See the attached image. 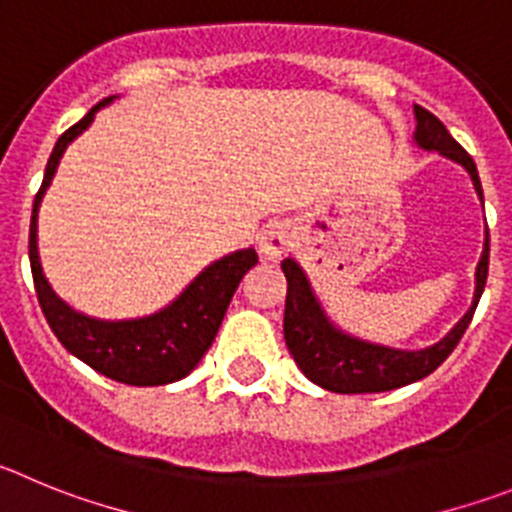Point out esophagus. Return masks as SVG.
I'll return each mask as SVG.
<instances>
[{
	"label": "esophagus",
	"mask_w": 512,
	"mask_h": 512,
	"mask_svg": "<svg viewBox=\"0 0 512 512\" xmlns=\"http://www.w3.org/2000/svg\"><path fill=\"white\" fill-rule=\"evenodd\" d=\"M296 242V232L293 227L285 222H270L267 227H262V232L257 234V247H260V255H265L267 260H278L285 252L293 247Z\"/></svg>",
	"instance_id": "esophagus-1"
}]
</instances>
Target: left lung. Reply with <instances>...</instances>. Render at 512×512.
Returning <instances> with one entry per match:
<instances>
[{
  "mask_svg": "<svg viewBox=\"0 0 512 512\" xmlns=\"http://www.w3.org/2000/svg\"><path fill=\"white\" fill-rule=\"evenodd\" d=\"M413 112H416L413 142L421 150L439 153L462 165L482 201L480 173H477V165L469 158L467 150L449 135V130L434 114L426 112L418 104L413 107ZM487 265H490V232H485V247H482V257L477 262V273H474L472 306L467 308V313L436 344H428L423 349H395L367 342V339H359V336L339 329L313 293L311 280L303 273V267L293 257H288L280 265L285 280H288L283 319L285 344H288L290 354H293L303 375L313 385L331 390V393H385V390L411 385V382L431 375L454 352L462 334L467 331L469 321H472L482 290H485Z\"/></svg>",
  "mask_w": 512,
  "mask_h": 512,
  "instance_id": "left-lung-1",
  "label": "left lung"
}]
</instances>
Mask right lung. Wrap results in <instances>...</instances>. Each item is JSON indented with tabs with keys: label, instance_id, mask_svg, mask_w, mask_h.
Here are the masks:
<instances>
[{
	"label": "right lung",
	"instance_id": "1",
	"mask_svg": "<svg viewBox=\"0 0 512 512\" xmlns=\"http://www.w3.org/2000/svg\"><path fill=\"white\" fill-rule=\"evenodd\" d=\"M114 96L99 101L81 122H76L71 130L63 132L55 142L45 165L43 186H40L35 204H32L30 219V267L32 280H35V293H38L40 308L50 329L58 336V342L78 357L91 370L124 385H137V388H153V385H168V382L183 380L188 372L196 370L216 331L222 326L224 313L234 290L239 288L242 278L257 265V252L252 247L247 250L229 252L204 267L186 288L181 296H176L160 311L140 319H94L86 313L68 306L53 288L40 265L38 252V211L43 204V196L53 183L55 170L61 163L66 147L76 140L89 124L94 122L96 112L101 107L112 104Z\"/></svg>",
	"mask_w": 512,
	"mask_h": 512
}]
</instances>
